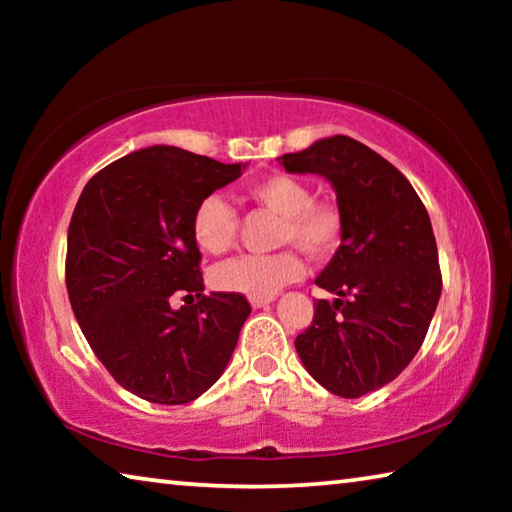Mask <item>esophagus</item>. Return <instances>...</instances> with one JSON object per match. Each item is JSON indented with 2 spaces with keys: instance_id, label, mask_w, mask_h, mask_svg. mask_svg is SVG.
Instances as JSON below:
<instances>
[{
  "instance_id": "esophagus-1",
  "label": "esophagus",
  "mask_w": 512,
  "mask_h": 512,
  "mask_svg": "<svg viewBox=\"0 0 512 512\" xmlns=\"http://www.w3.org/2000/svg\"><path fill=\"white\" fill-rule=\"evenodd\" d=\"M273 302V296L271 298H250V305H253L255 309H262L266 305H271Z\"/></svg>"
}]
</instances>
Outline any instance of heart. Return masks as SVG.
<instances>
[{"label":"heart","instance_id":"heart-1","mask_svg":"<svg viewBox=\"0 0 512 512\" xmlns=\"http://www.w3.org/2000/svg\"><path fill=\"white\" fill-rule=\"evenodd\" d=\"M248 196L257 205L280 214L275 244H293L311 259H325L343 241V214L339 207L314 201L307 183L289 173H271L248 185ZM239 214L223 196L210 194L198 201L192 214L196 246L212 255H223L235 246ZM305 271L296 250L284 248L266 255H241L214 268L212 280L219 289L244 293L250 298H271L284 284Z\"/></svg>","mask_w":512,"mask_h":512}]
</instances>
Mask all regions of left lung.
I'll list each match as a JSON object with an SVG mask.
<instances>
[{"label":"left lung","instance_id":"1","mask_svg":"<svg viewBox=\"0 0 512 512\" xmlns=\"http://www.w3.org/2000/svg\"><path fill=\"white\" fill-rule=\"evenodd\" d=\"M289 173H318L336 192L343 241L316 277L318 300L296 350L320 386L361 397L409 366L443 291L427 207L391 162L348 135L277 158Z\"/></svg>","mask_w":512,"mask_h":512}]
</instances>
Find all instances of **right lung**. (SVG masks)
<instances>
[{"instance_id": "1", "label": "right lung", "mask_w": 512, "mask_h": 512, "mask_svg": "<svg viewBox=\"0 0 512 512\" xmlns=\"http://www.w3.org/2000/svg\"><path fill=\"white\" fill-rule=\"evenodd\" d=\"M244 167L151 146L94 173L74 207L65 259L74 316L117 384L146 402L196 400L235 352L250 305L241 293L203 296L192 214ZM176 292L197 305L171 310Z\"/></svg>"}]
</instances>
